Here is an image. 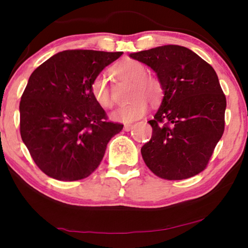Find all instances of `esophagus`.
Masks as SVG:
<instances>
[{
  "label": "esophagus",
  "instance_id": "esophagus-1",
  "mask_svg": "<svg viewBox=\"0 0 248 248\" xmlns=\"http://www.w3.org/2000/svg\"><path fill=\"white\" fill-rule=\"evenodd\" d=\"M134 126H135L134 124H125V125H124V130H125V131H131L132 128H133Z\"/></svg>",
  "mask_w": 248,
  "mask_h": 248
}]
</instances>
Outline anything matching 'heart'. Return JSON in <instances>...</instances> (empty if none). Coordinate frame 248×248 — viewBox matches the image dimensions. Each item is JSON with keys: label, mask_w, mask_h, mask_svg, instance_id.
Returning <instances> with one entry per match:
<instances>
[{"label": "heart", "mask_w": 248, "mask_h": 248, "mask_svg": "<svg viewBox=\"0 0 248 248\" xmlns=\"http://www.w3.org/2000/svg\"><path fill=\"white\" fill-rule=\"evenodd\" d=\"M111 73L121 80L132 82V101L121 106L113 113L116 121L130 123L147 111V100L151 105H157L164 97V86L157 77L147 73V67L143 63L135 60H124L111 67ZM90 93L93 100L105 109H110L114 106L108 80L104 74H99L90 83Z\"/></svg>", "instance_id": "1"}]
</instances>
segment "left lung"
<instances>
[{
	"instance_id": "obj_1",
	"label": "left lung",
	"mask_w": 248,
	"mask_h": 248,
	"mask_svg": "<svg viewBox=\"0 0 248 248\" xmlns=\"http://www.w3.org/2000/svg\"><path fill=\"white\" fill-rule=\"evenodd\" d=\"M157 73L164 99L141 148L148 168L168 181L200 174L225 131L226 96L213 67L191 49L165 45L131 54Z\"/></svg>"
}]
</instances>
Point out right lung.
Here are the masks:
<instances>
[{
    "label": "right lung",
    "mask_w": 248,
    "mask_h": 248,
    "mask_svg": "<svg viewBox=\"0 0 248 248\" xmlns=\"http://www.w3.org/2000/svg\"><path fill=\"white\" fill-rule=\"evenodd\" d=\"M123 52L69 49L30 76L20 100V134L43 172L64 182L96 170L107 143L123 130L93 100L90 83Z\"/></svg>",
    "instance_id": "1"
}]
</instances>
